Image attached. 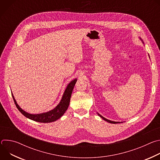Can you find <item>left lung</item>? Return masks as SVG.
Masks as SVG:
<instances>
[{
    "label": "left lung",
    "instance_id": "8db88e82",
    "mask_svg": "<svg viewBox=\"0 0 160 160\" xmlns=\"http://www.w3.org/2000/svg\"><path fill=\"white\" fill-rule=\"evenodd\" d=\"M139 38L141 40V41L142 42V43H144V42H143V40H142V38H140L139 37ZM98 115L101 118H102L104 120H105V121H106L107 122H108V123H114V124H115V123H122V122H114V121H111V120H108V119H106V118H105L104 117H103L102 116H101L100 114H99L98 112Z\"/></svg>",
    "mask_w": 160,
    "mask_h": 160
}]
</instances>
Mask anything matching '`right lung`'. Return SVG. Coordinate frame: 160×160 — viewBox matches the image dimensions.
I'll return each mask as SVG.
<instances>
[{"label":"right lung","mask_w":160,"mask_h":160,"mask_svg":"<svg viewBox=\"0 0 160 160\" xmlns=\"http://www.w3.org/2000/svg\"><path fill=\"white\" fill-rule=\"evenodd\" d=\"M77 81V79L75 78L68 83L59 103L53 109L45 112H42L40 114H31L26 112L23 109H22L17 104V102L14 99L13 94H12V96L17 108L25 117L32 120L40 123H51L59 119L67 110L68 106H69L71 96Z\"/></svg>","instance_id":"add662e5"}]
</instances>
